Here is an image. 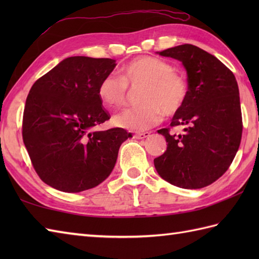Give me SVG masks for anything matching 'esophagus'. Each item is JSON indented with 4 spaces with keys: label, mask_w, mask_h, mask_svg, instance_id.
<instances>
[{
    "label": "esophagus",
    "mask_w": 259,
    "mask_h": 259,
    "mask_svg": "<svg viewBox=\"0 0 259 259\" xmlns=\"http://www.w3.org/2000/svg\"><path fill=\"white\" fill-rule=\"evenodd\" d=\"M149 136H150V133H139V134H135L134 138H136V139H145Z\"/></svg>",
    "instance_id": "34e87169"
}]
</instances>
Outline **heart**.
Masks as SVG:
<instances>
[{"label":"heart","mask_w":259,"mask_h":259,"mask_svg":"<svg viewBox=\"0 0 259 259\" xmlns=\"http://www.w3.org/2000/svg\"><path fill=\"white\" fill-rule=\"evenodd\" d=\"M142 85L141 104L126 108L113 117V123L126 130L144 131L167 117L179 113L189 97L187 76L176 71L166 60L142 56L122 68L121 76L108 73L98 85V96L104 106L117 108L124 103L128 87Z\"/></svg>","instance_id":"obj_1"}]
</instances>
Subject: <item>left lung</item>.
<instances>
[{
  "instance_id": "8db88e82",
  "label": "left lung",
  "mask_w": 259,
  "mask_h": 259,
  "mask_svg": "<svg viewBox=\"0 0 259 259\" xmlns=\"http://www.w3.org/2000/svg\"><path fill=\"white\" fill-rule=\"evenodd\" d=\"M159 54L183 62L189 97L170 128L158 130L168 144L153 163L160 177L174 186L203 188L227 171L238 151L243 119L237 81L223 62L196 46H178ZM178 125L184 126L180 135L172 131Z\"/></svg>"
}]
</instances>
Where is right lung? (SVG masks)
Masks as SVG:
<instances>
[{
  "mask_svg": "<svg viewBox=\"0 0 259 259\" xmlns=\"http://www.w3.org/2000/svg\"><path fill=\"white\" fill-rule=\"evenodd\" d=\"M114 67L112 59L71 57L32 85L22 136L35 172L52 188L80 192L101 184L131 137L122 128L92 130L110 119L98 85Z\"/></svg>",
  "mask_w": 259,
  "mask_h": 259,
  "instance_id": "add662e5",
  "label": "right lung"
}]
</instances>
